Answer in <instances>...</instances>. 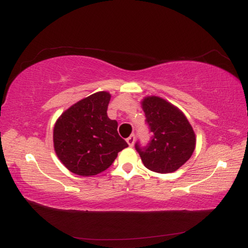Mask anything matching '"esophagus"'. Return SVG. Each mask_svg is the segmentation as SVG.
<instances>
[{
  "label": "esophagus",
  "instance_id": "esophagus-1",
  "mask_svg": "<svg viewBox=\"0 0 248 248\" xmlns=\"http://www.w3.org/2000/svg\"><path fill=\"white\" fill-rule=\"evenodd\" d=\"M135 141H136V136L135 135H131L130 137H128L127 138V143L132 147L133 144H135Z\"/></svg>",
  "mask_w": 248,
  "mask_h": 248
}]
</instances>
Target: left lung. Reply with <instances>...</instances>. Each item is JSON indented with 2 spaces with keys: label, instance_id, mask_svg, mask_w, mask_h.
<instances>
[{
  "label": "left lung",
  "instance_id": "obj_1",
  "mask_svg": "<svg viewBox=\"0 0 248 248\" xmlns=\"http://www.w3.org/2000/svg\"><path fill=\"white\" fill-rule=\"evenodd\" d=\"M141 106L152 137L147 147L136 149L144 167L156 173H172L191 158L195 133L186 117L174 105L156 96L144 97Z\"/></svg>",
  "mask_w": 248,
  "mask_h": 248
}]
</instances>
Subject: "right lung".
Returning a JSON list of instances; mask_svg holds the SVG:
<instances>
[{"instance_id": "1", "label": "right lung", "mask_w": 248, "mask_h": 248, "mask_svg": "<svg viewBox=\"0 0 248 248\" xmlns=\"http://www.w3.org/2000/svg\"><path fill=\"white\" fill-rule=\"evenodd\" d=\"M111 95L98 92L65 110L54 125L55 152L70 172L90 176L107 170L128 143L107 116Z\"/></svg>"}]
</instances>
